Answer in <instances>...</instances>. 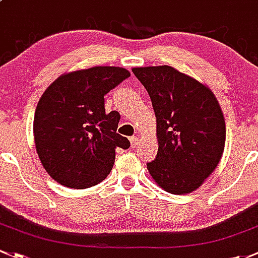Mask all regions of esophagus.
<instances>
[{"label": "esophagus", "instance_id": "obj_1", "mask_svg": "<svg viewBox=\"0 0 258 258\" xmlns=\"http://www.w3.org/2000/svg\"><path fill=\"white\" fill-rule=\"evenodd\" d=\"M130 143H132V148H137L138 144H139V138L132 137L130 138Z\"/></svg>", "mask_w": 258, "mask_h": 258}]
</instances>
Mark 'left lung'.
Here are the masks:
<instances>
[{
  "label": "left lung",
  "mask_w": 258,
  "mask_h": 258,
  "mask_svg": "<svg viewBox=\"0 0 258 258\" xmlns=\"http://www.w3.org/2000/svg\"><path fill=\"white\" fill-rule=\"evenodd\" d=\"M156 116L159 149L148 163L154 181L175 195L203 185L221 160L226 125L219 102L205 84L170 66L133 68Z\"/></svg>",
  "instance_id": "8db88e82"
}]
</instances>
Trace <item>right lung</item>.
I'll use <instances>...</instances> for the list:
<instances>
[{
	"mask_svg": "<svg viewBox=\"0 0 258 258\" xmlns=\"http://www.w3.org/2000/svg\"><path fill=\"white\" fill-rule=\"evenodd\" d=\"M130 73L95 67L62 74L44 90L34 113V144L53 180L72 188L94 186L113 169L115 149H128L116 133L120 115L105 113L104 95Z\"/></svg>",
	"mask_w": 258,
	"mask_h": 258,
	"instance_id": "obj_1",
	"label": "right lung"
}]
</instances>
